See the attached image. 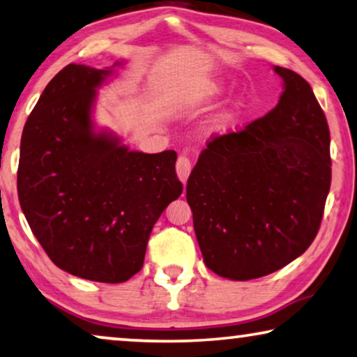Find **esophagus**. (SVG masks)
Masks as SVG:
<instances>
[{
  "mask_svg": "<svg viewBox=\"0 0 357 357\" xmlns=\"http://www.w3.org/2000/svg\"><path fill=\"white\" fill-rule=\"evenodd\" d=\"M175 167H177L178 178L182 180L183 183L187 182L188 175H190V172H191V161H190V158L185 156V154H182V156H178L177 164H175Z\"/></svg>",
  "mask_w": 357,
  "mask_h": 357,
  "instance_id": "obj_1",
  "label": "esophagus"
}]
</instances>
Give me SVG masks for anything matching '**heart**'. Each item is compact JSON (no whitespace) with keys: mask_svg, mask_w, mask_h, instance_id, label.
<instances>
[{"mask_svg":"<svg viewBox=\"0 0 357 357\" xmlns=\"http://www.w3.org/2000/svg\"><path fill=\"white\" fill-rule=\"evenodd\" d=\"M215 91H219V86H211V89L208 90V93H215ZM241 107H243V105H235L231 109L222 112L220 116H217L215 122H214L215 128H219V130H227V128H229L231 123L238 119Z\"/></svg>","mask_w":357,"mask_h":357,"instance_id":"obj_1","label":"heart"}]
</instances>
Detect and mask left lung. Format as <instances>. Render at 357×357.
Listing matches in <instances>:
<instances>
[{
  "instance_id": "1",
  "label": "left lung",
  "mask_w": 357,
  "mask_h": 357,
  "mask_svg": "<svg viewBox=\"0 0 357 357\" xmlns=\"http://www.w3.org/2000/svg\"><path fill=\"white\" fill-rule=\"evenodd\" d=\"M277 106L206 143L187 183L204 264L251 280L290 264L311 246L330 182V130L311 85L285 67Z\"/></svg>"
}]
</instances>
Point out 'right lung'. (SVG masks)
<instances>
[{
	"instance_id": "add662e5",
	"label": "right lung",
	"mask_w": 357,
	"mask_h": 357,
	"mask_svg": "<svg viewBox=\"0 0 357 357\" xmlns=\"http://www.w3.org/2000/svg\"><path fill=\"white\" fill-rule=\"evenodd\" d=\"M111 72L69 64L46 85L22 132L17 193L56 266L86 280L122 283L143 267L153 225L183 185L172 149L130 151L93 132L96 89Z\"/></svg>"
}]
</instances>
